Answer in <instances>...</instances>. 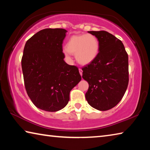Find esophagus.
Returning a JSON list of instances; mask_svg holds the SVG:
<instances>
[{
    "label": "esophagus",
    "mask_w": 150,
    "mask_h": 150,
    "mask_svg": "<svg viewBox=\"0 0 150 150\" xmlns=\"http://www.w3.org/2000/svg\"><path fill=\"white\" fill-rule=\"evenodd\" d=\"M79 73H80V75L82 76L83 75V70L81 69H79Z\"/></svg>",
    "instance_id": "obj_1"
}]
</instances>
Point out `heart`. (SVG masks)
<instances>
[{"mask_svg": "<svg viewBox=\"0 0 150 150\" xmlns=\"http://www.w3.org/2000/svg\"><path fill=\"white\" fill-rule=\"evenodd\" d=\"M99 52V42L93 34L73 35L68 40L63 54L71 59V54H75L76 60L81 65H87L95 60Z\"/></svg>", "mask_w": 150, "mask_h": 150, "instance_id": "heart-1", "label": "heart"}]
</instances>
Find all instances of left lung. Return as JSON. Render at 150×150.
<instances>
[{"label":"left lung","instance_id":"left-lung-1","mask_svg":"<svg viewBox=\"0 0 150 150\" xmlns=\"http://www.w3.org/2000/svg\"><path fill=\"white\" fill-rule=\"evenodd\" d=\"M99 42V52L95 60L82 68V77L88 89V103L96 110L105 111L118 105L128 85V56L124 45L106 31H89Z\"/></svg>","mask_w":150,"mask_h":150}]
</instances>
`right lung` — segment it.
<instances>
[{"mask_svg": "<svg viewBox=\"0 0 150 150\" xmlns=\"http://www.w3.org/2000/svg\"><path fill=\"white\" fill-rule=\"evenodd\" d=\"M62 28H46L26 42L22 69L28 95L40 109L56 112L67 105L69 93L81 80L78 68L63 60Z\"/></svg>", "mask_w": 150, "mask_h": 150, "instance_id": "obj_1", "label": "right lung"}]
</instances>
